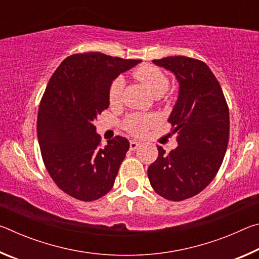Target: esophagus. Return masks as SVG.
Segmentation results:
<instances>
[{"label": "esophagus", "mask_w": 259, "mask_h": 259, "mask_svg": "<svg viewBox=\"0 0 259 259\" xmlns=\"http://www.w3.org/2000/svg\"><path fill=\"white\" fill-rule=\"evenodd\" d=\"M139 145H140V143L137 142V140H130V150L131 151H135Z\"/></svg>", "instance_id": "1"}]
</instances>
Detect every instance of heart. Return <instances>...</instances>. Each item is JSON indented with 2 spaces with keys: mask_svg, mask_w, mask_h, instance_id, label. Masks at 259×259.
<instances>
[{
  "mask_svg": "<svg viewBox=\"0 0 259 259\" xmlns=\"http://www.w3.org/2000/svg\"><path fill=\"white\" fill-rule=\"evenodd\" d=\"M134 76L145 85L155 97H160L169 88V78L163 71L152 65H143L134 72ZM123 77H116L108 90V100L111 105L121 103L124 91ZM157 123L154 114H133L124 121V129L133 135H143L150 126Z\"/></svg>",
  "mask_w": 259,
  "mask_h": 259,
  "instance_id": "b5f03b06",
  "label": "heart"
}]
</instances>
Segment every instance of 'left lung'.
Segmentation results:
<instances>
[{
	"mask_svg": "<svg viewBox=\"0 0 259 259\" xmlns=\"http://www.w3.org/2000/svg\"><path fill=\"white\" fill-rule=\"evenodd\" d=\"M172 72L179 83L178 99L168 121L178 146L148 166L157 194L182 201L199 194L216 176L229 144L230 113L221 84L203 61L184 56L153 60Z\"/></svg>",
	"mask_w": 259,
	"mask_h": 259,
	"instance_id": "1",
	"label": "left lung"
}]
</instances>
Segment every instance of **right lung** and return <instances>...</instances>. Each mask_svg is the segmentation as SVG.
Masks as SVG:
<instances>
[{"label": "right lung", "instance_id": "1", "mask_svg": "<svg viewBox=\"0 0 259 259\" xmlns=\"http://www.w3.org/2000/svg\"><path fill=\"white\" fill-rule=\"evenodd\" d=\"M140 60L100 52L67 57L52 74L37 114V138L48 172L61 191L94 201L111 191L129 150L116 136L100 146L94 121L109 106L108 90Z\"/></svg>", "mask_w": 259, "mask_h": 259}]
</instances>
